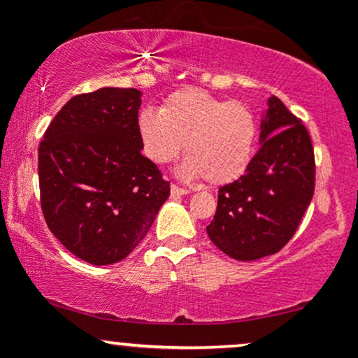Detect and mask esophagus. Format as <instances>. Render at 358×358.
Returning a JSON list of instances; mask_svg holds the SVG:
<instances>
[{"label":"esophagus","instance_id":"34e87169","mask_svg":"<svg viewBox=\"0 0 358 358\" xmlns=\"http://www.w3.org/2000/svg\"><path fill=\"white\" fill-rule=\"evenodd\" d=\"M170 190H171V195L173 196H180V195H187L188 193V190L187 188H183V187H178V185H171L170 187Z\"/></svg>","mask_w":358,"mask_h":358}]
</instances>
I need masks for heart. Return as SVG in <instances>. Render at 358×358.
Here are the masks:
<instances>
[{
	"mask_svg": "<svg viewBox=\"0 0 358 358\" xmlns=\"http://www.w3.org/2000/svg\"><path fill=\"white\" fill-rule=\"evenodd\" d=\"M138 129L151 162L166 165L185 148L183 173L212 185L231 183L248 170L257 136L248 106L196 87L170 94L162 110H143Z\"/></svg>",
	"mask_w": 358,
	"mask_h": 358,
	"instance_id": "heart-1",
	"label": "heart"
}]
</instances>
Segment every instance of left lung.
I'll list each match as a JSON object with an SVG mask.
<instances>
[{
    "mask_svg": "<svg viewBox=\"0 0 358 358\" xmlns=\"http://www.w3.org/2000/svg\"><path fill=\"white\" fill-rule=\"evenodd\" d=\"M261 148L245 173L219 188L207 234L222 252L256 261L281 250L298 231L315 192V151L301 119L271 97Z\"/></svg>",
    "mask_w": 358,
    "mask_h": 358,
    "instance_id": "left-lung-1",
    "label": "left lung"
}]
</instances>
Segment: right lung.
Masks as SVG:
<instances>
[{
	"label": "right lung",
	"mask_w": 358,
	"mask_h": 358,
	"mask_svg": "<svg viewBox=\"0 0 358 358\" xmlns=\"http://www.w3.org/2000/svg\"><path fill=\"white\" fill-rule=\"evenodd\" d=\"M139 106L138 89L73 96L38 146L45 222L62 245L89 264L129 256L170 196V182L141 155Z\"/></svg>",
	"instance_id": "obj_1"
}]
</instances>
